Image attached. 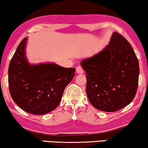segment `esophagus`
I'll return each instance as SVG.
<instances>
[{
  "label": "esophagus",
  "instance_id": "obj_1",
  "mask_svg": "<svg viewBox=\"0 0 148 148\" xmlns=\"http://www.w3.org/2000/svg\"><path fill=\"white\" fill-rule=\"evenodd\" d=\"M76 72H77V74H82L84 73V71H83L82 68L79 66H77V68H76Z\"/></svg>",
  "mask_w": 148,
  "mask_h": 148
}]
</instances>
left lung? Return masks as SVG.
I'll list each match as a JSON object with an SVG mask.
<instances>
[{"mask_svg":"<svg viewBox=\"0 0 148 148\" xmlns=\"http://www.w3.org/2000/svg\"><path fill=\"white\" fill-rule=\"evenodd\" d=\"M86 72V91L95 108L106 112L119 111L133 100L138 88L139 64L125 38L113 32L101 51L82 60Z\"/></svg>","mask_w":148,"mask_h":148,"instance_id":"left-lung-1","label":"left lung"}]
</instances>
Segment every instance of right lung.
<instances>
[{"label": "right lung", "instance_id": "1", "mask_svg": "<svg viewBox=\"0 0 148 148\" xmlns=\"http://www.w3.org/2000/svg\"><path fill=\"white\" fill-rule=\"evenodd\" d=\"M27 37L19 43L10 61L8 82L14 102L25 112L43 115L59 105L75 69L55 63L29 64L25 55Z\"/></svg>", "mask_w": 148, "mask_h": 148}]
</instances>
